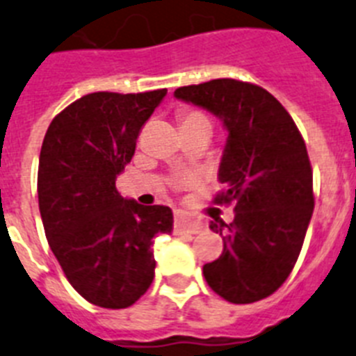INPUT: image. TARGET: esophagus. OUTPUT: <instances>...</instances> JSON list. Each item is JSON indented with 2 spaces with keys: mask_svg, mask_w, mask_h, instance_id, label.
Returning <instances> with one entry per match:
<instances>
[{
  "mask_svg": "<svg viewBox=\"0 0 356 356\" xmlns=\"http://www.w3.org/2000/svg\"><path fill=\"white\" fill-rule=\"evenodd\" d=\"M175 229H176V232L198 234V232H202L205 227H203V223L200 220H194V218L184 214V212H178L175 218Z\"/></svg>",
  "mask_w": 356,
  "mask_h": 356,
  "instance_id": "34e87169",
  "label": "esophagus"
}]
</instances>
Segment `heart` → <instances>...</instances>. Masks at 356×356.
I'll list each match as a JSON object with an SVG mask.
<instances>
[{
  "label": "heart",
  "instance_id": "1",
  "mask_svg": "<svg viewBox=\"0 0 356 356\" xmlns=\"http://www.w3.org/2000/svg\"><path fill=\"white\" fill-rule=\"evenodd\" d=\"M178 122H180V127L200 126V124H207V126H211L209 118L203 113H200V111H194V109H189V111H180V115H178Z\"/></svg>",
  "mask_w": 356,
  "mask_h": 356
}]
</instances>
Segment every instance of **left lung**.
<instances>
[{"mask_svg":"<svg viewBox=\"0 0 356 356\" xmlns=\"http://www.w3.org/2000/svg\"><path fill=\"white\" fill-rule=\"evenodd\" d=\"M181 100L223 118L229 140L220 165L216 205H232L230 225L214 218L223 252L203 266L209 286L234 305L279 290L305 243L314 214V171L305 138L284 106L265 88L238 79L181 86Z\"/></svg>","mask_w":356,"mask_h":356,"instance_id":"8db88e82","label":"left lung"}]
</instances>
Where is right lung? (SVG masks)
<instances>
[{
  "label": "right lung",
  "mask_w": 356,
  "mask_h": 356,
  "mask_svg": "<svg viewBox=\"0 0 356 356\" xmlns=\"http://www.w3.org/2000/svg\"><path fill=\"white\" fill-rule=\"evenodd\" d=\"M165 93H88L54 117L42 140L38 196L48 245L75 291L100 308L144 296L156 266L153 238L172 229L171 209L124 200L115 185Z\"/></svg>",
  "instance_id": "add662e5"
}]
</instances>
